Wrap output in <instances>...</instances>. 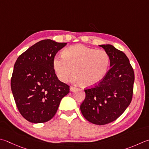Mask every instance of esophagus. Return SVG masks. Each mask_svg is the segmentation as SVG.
<instances>
[{
    "label": "esophagus",
    "mask_w": 149,
    "mask_h": 149,
    "mask_svg": "<svg viewBox=\"0 0 149 149\" xmlns=\"http://www.w3.org/2000/svg\"><path fill=\"white\" fill-rule=\"evenodd\" d=\"M77 88L75 86H70V90L71 91H74V90H75Z\"/></svg>",
    "instance_id": "obj_1"
}]
</instances>
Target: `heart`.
<instances>
[{"mask_svg": "<svg viewBox=\"0 0 149 149\" xmlns=\"http://www.w3.org/2000/svg\"><path fill=\"white\" fill-rule=\"evenodd\" d=\"M110 63L109 54L104 49L75 45L64 49L62 57L55 56L52 65L55 75L62 82H67L74 71L75 82L92 86L103 80Z\"/></svg>", "mask_w": 149, "mask_h": 149, "instance_id": "b5f03b06", "label": "heart"}]
</instances>
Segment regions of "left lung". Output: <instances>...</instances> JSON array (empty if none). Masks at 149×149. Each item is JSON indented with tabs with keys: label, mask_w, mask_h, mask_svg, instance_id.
Returning <instances> with one entry per match:
<instances>
[{
	"label": "left lung",
	"mask_w": 149,
	"mask_h": 149,
	"mask_svg": "<svg viewBox=\"0 0 149 149\" xmlns=\"http://www.w3.org/2000/svg\"><path fill=\"white\" fill-rule=\"evenodd\" d=\"M100 46L109 54L111 68L101 82L84 90L86 97L80 109L90 123L103 125L116 120L130 104L134 72L123 52L110 45Z\"/></svg>",
	"instance_id": "1"
}]
</instances>
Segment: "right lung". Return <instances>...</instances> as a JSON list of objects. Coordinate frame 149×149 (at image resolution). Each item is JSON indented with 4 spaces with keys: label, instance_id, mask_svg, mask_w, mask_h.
<instances>
[{
    "label": "right lung",
    "instance_id": "add662e5",
    "mask_svg": "<svg viewBox=\"0 0 149 149\" xmlns=\"http://www.w3.org/2000/svg\"><path fill=\"white\" fill-rule=\"evenodd\" d=\"M66 44L42 40L20 55L15 63L11 91L20 113L31 123L50 120L70 92V86L58 79L52 65Z\"/></svg>",
    "mask_w": 149,
    "mask_h": 149
}]
</instances>
